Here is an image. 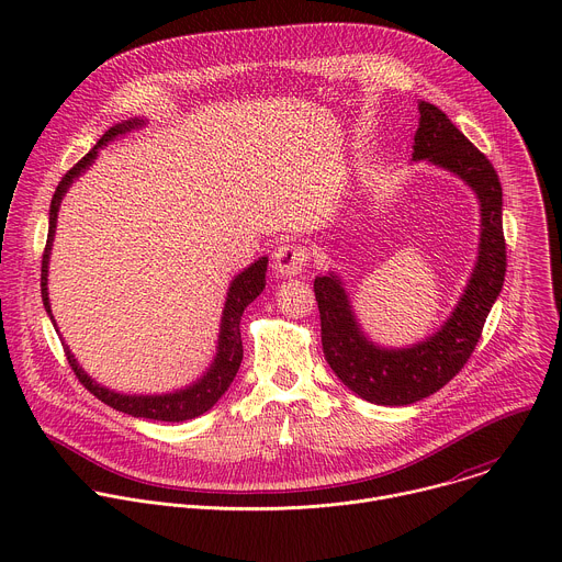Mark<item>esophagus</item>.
<instances>
[{
  "mask_svg": "<svg viewBox=\"0 0 562 562\" xmlns=\"http://www.w3.org/2000/svg\"><path fill=\"white\" fill-rule=\"evenodd\" d=\"M308 254L300 245H282L273 251V269L282 278H293L300 276L306 267Z\"/></svg>",
  "mask_w": 562,
  "mask_h": 562,
  "instance_id": "esophagus-1",
  "label": "esophagus"
}]
</instances>
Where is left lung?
<instances>
[{
    "mask_svg": "<svg viewBox=\"0 0 562 562\" xmlns=\"http://www.w3.org/2000/svg\"><path fill=\"white\" fill-rule=\"evenodd\" d=\"M418 113L412 162H429L456 176L473 191L480 206L477 256L456 306L427 338L405 347H382L362 329L338 271L313 280L329 367L367 403L389 407L418 403L464 367L503 291L507 271L498 173L438 106L420 100Z\"/></svg>",
    "mask_w": 562,
    "mask_h": 562,
    "instance_id": "1",
    "label": "left lung"
}]
</instances>
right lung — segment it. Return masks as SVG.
Segmentation results:
<instances>
[{"instance_id": "obj_1", "label": "right lung", "mask_w": 562, "mask_h": 562, "mask_svg": "<svg viewBox=\"0 0 562 562\" xmlns=\"http://www.w3.org/2000/svg\"><path fill=\"white\" fill-rule=\"evenodd\" d=\"M146 124H148L146 117H131V120H124V122L111 126L100 137V142L82 159H79V162L57 184V191L50 200L48 239H46L44 258H42V302H44V308H46L55 329H57V323L53 317L50 300H48V262H50V249H53L55 228H57V213H59L61 200L68 193V189L72 187V182L79 176H85L93 167L100 148L115 142L117 137H124L133 131L144 128ZM267 265H269V258L262 256L231 280L228 291H226V302H224V308H222L215 356H213L209 369L195 382H191L182 389L169 391V393H153V395L120 393V391H113V389L100 384L95 378H91L82 367H79L72 351L61 340L68 364L72 367L79 382H82L95 397H100L104 405H109V407H113L122 414H128L133 418H148V420H162V423H184V420H191V418H198V416L206 414L217 403V400L224 395V391L231 386V382H233V378L239 369V362H243V336H239V319H243L245 308L265 291ZM57 334H59V329H57Z\"/></svg>"}]
</instances>
